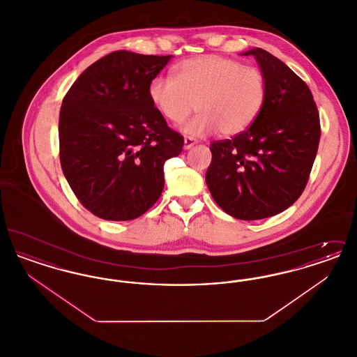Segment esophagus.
Here are the masks:
<instances>
[{
  "instance_id": "obj_1",
  "label": "esophagus",
  "mask_w": 357,
  "mask_h": 357,
  "mask_svg": "<svg viewBox=\"0 0 357 357\" xmlns=\"http://www.w3.org/2000/svg\"><path fill=\"white\" fill-rule=\"evenodd\" d=\"M197 144V140L195 139H192V137H185V149L188 150V149H191L192 146H195Z\"/></svg>"
}]
</instances>
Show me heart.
Masks as SVG:
<instances>
[{
    "label": "heart",
    "mask_w": 357,
    "mask_h": 357,
    "mask_svg": "<svg viewBox=\"0 0 357 357\" xmlns=\"http://www.w3.org/2000/svg\"><path fill=\"white\" fill-rule=\"evenodd\" d=\"M268 92L262 69L221 54L187 59L175 67V77L158 75L149 86L153 107L174 124L201 111L182 128L190 136L243 132L261 115Z\"/></svg>",
    "instance_id": "obj_1"
}]
</instances>
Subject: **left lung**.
<instances>
[{"instance_id":"1","label":"left lung","mask_w":357,"mask_h":357,"mask_svg":"<svg viewBox=\"0 0 357 357\" xmlns=\"http://www.w3.org/2000/svg\"><path fill=\"white\" fill-rule=\"evenodd\" d=\"M243 54L255 56L266 75L268 100L248 130L211 143L206 183L225 213L255 221L282 213L300 198L321 126L309 86L285 63L261 48Z\"/></svg>"}]
</instances>
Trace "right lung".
<instances>
[{
    "mask_svg": "<svg viewBox=\"0 0 357 357\" xmlns=\"http://www.w3.org/2000/svg\"><path fill=\"white\" fill-rule=\"evenodd\" d=\"M171 57L112 52L85 69L63 99L61 169L80 204L102 220L143 215L163 191L166 160L183 150V136L149 96Z\"/></svg>",
    "mask_w": 357,
    "mask_h": 357,
    "instance_id": "1",
    "label": "right lung"
}]
</instances>
